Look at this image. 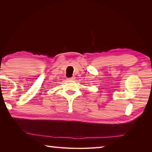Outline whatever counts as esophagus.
Here are the masks:
<instances>
[{"label":"esophagus","mask_w":152,"mask_h":152,"mask_svg":"<svg viewBox=\"0 0 152 152\" xmlns=\"http://www.w3.org/2000/svg\"><path fill=\"white\" fill-rule=\"evenodd\" d=\"M75 79V77H74V76H73V77H70V78H68V80H74Z\"/></svg>","instance_id":"34e87169"}]
</instances>
